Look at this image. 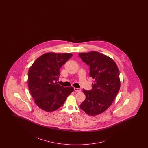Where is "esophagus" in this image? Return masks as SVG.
<instances>
[{
    "label": "esophagus",
    "mask_w": 148,
    "mask_h": 148,
    "mask_svg": "<svg viewBox=\"0 0 148 148\" xmlns=\"http://www.w3.org/2000/svg\"><path fill=\"white\" fill-rule=\"evenodd\" d=\"M74 90H75V91L77 92H79L81 91V89H80V88H74Z\"/></svg>",
    "instance_id": "obj_1"
}]
</instances>
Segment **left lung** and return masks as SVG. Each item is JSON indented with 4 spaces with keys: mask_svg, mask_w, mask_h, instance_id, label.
I'll return each instance as SVG.
<instances>
[{
    "mask_svg": "<svg viewBox=\"0 0 148 148\" xmlns=\"http://www.w3.org/2000/svg\"><path fill=\"white\" fill-rule=\"evenodd\" d=\"M79 56L89 66L90 77L95 79L91 90L83 89L86 98L80 108L89 115H97L109 108L117 95L119 71L111 58L97 51L79 53Z\"/></svg>",
    "mask_w": 148,
    "mask_h": 148,
    "instance_id": "1",
    "label": "left lung"
}]
</instances>
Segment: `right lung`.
Instances as JSON below:
<instances>
[{
    "label": "right lung",
    "mask_w": 148,
    "mask_h": 148,
    "mask_svg": "<svg viewBox=\"0 0 148 148\" xmlns=\"http://www.w3.org/2000/svg\"><path fill=\"white\" fill-rule=\"evenodd\" d=\"M72 56L68 53H47L38 58L29 70L31 95L35 103L45 111L58 109L74 91L73 87H64L57 82L60 68Z\"/></svg>",
    "instance_id": "right-lung-1"
}]
</instances>
